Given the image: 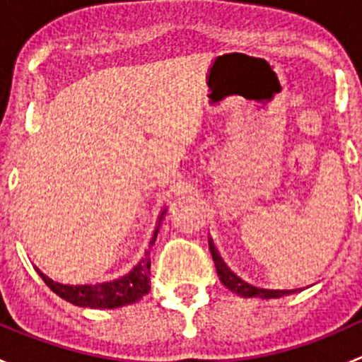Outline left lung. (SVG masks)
<instances>
[{
    "mask_svg": "<svg viewBox=\"0 0 362 362\" xmlns=\"http://www.w3.org/2000/svg\"><path fill=\"white\" fill-rule=\"evenodd\" d=\"M210 252H211V257H214L215 268H217V275H218V279H221V282L224 284L229 291H233L235 294L242 296V298L272 299V298H282V296H289V294H294V293H299V291H303V287H299V289H284V291L276 289L275 291V289H261V287L250 286V284L243 282L240 276H236L235 273H233L231 269L224 264V261L221 259L218 252L215 250L211 240H210Z\"/></svg>",
    "mask_w": 362,
    "mask_h": 362,
    "instance_id": "left-lung-1",
    "label": "left lung"
}]
</instances>
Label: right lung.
Masks as SVG:
<instances>
[{
  "label": "right lung",
  "mask_w": 362,
  "mask_h": 362,
  "mask_svg": "<svg viewBox=\"0 0 362 362\" xmlns=\"http://www.w3.org/2000/svg\"><path fill=\"white\" fill-rule=\"evenodd\" d=\"M166 210L159 215V222L154 229L151 243H148V250H145V255L140 259L136 266H133L129 273L124 276L110 280V282L103 284H86V286H64V284L54 282L49 276L43 275L38 268V275L42 276L43 282L50 287L52 293H56L59 298L66 299L68 303L75 306H83V308H119V306L131 305L136 303L148 294L151 291V249L158 238L159 226L163 221Z\"/></svg>",
  "instance_id": "1"
}]
</instances>
